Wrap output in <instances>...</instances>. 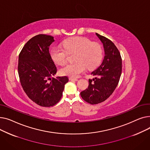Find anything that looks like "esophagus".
Masks as SVG:
<instances>
[{"label":"esophagus","mask_w":150,"mask_h":150,"mask_svg":"<svg viewBox=\"0 0 150 150\" xmlns=\"http://www.w3.org/2000/svg\"><path fill=\"white\" fill-rule=\"evenodd\" d=\"M69 80H70V81H78L77 78H73V77H70V78H69Z\"/></svg>","instance_id":"1"}]
</instances>
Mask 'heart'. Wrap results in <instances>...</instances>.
Segmentation results:
<instances>
[{
	"mask_svg": "<svg viewBox=\"0 0 150 150\" xmlns=\"http://www.w3.org/2000/svg\"><path fill=\"white\" fill-rule=\"evenodd\" d=\"M64 49L56 47L52 50L50 55L57 64L63 66L67 62L68 53H76L75 61L62 67L61 74L76 77L83 72L86 67L89 69L96 68L103 58V50L97 42H92L90 39L83 37H75L68 39L62 42Z\"/></svg>",
	"mask_w": 150,
	"mask_h": 150,
	"instance_id": "b5f03b06",
	"label": "heart"
}]
</instances>
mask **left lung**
<instances>
[{
  "instance_id": "obj_1",
  "label": "left lung",
  "mask_w": 150,
  "mask_h": 150,
  "mask_svg": "<svg viewBox=\"0 0 150 150\" xmlns=\"http://www.w3.org/2000/svg\"><path fill=\"white\" fill-rule=\"evenodd\" d=\"M103 43L105 57L101 64L91 73L96 78L89 80L88 88L80 93L81 97L91 105L101 103L108 98L115 89L122 74L120 53L109 39L96 33Z\"/></svg>"
}]
</instances>
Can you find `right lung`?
Returning a JSON list of instances; mask_svg holds the SVG:
<instances>
[{"mask_svg": "<svg viewBox=\"0 0 150 150\" xmlns=\"http://www.w3.org/2000/svg\"><path fill=\"white\" fill-rule=\"evenodd\" d=\"M53 37L38 35L24 45L19 55L18 74L22 87L27 96L37 105L50 107L61 98L67 76H51L57 67L49 53Z\"/></svg>", "mask_w": 150, "mask_h": 150, "instance_id": "add662e5", "label": "right lung"}]
</instances>
